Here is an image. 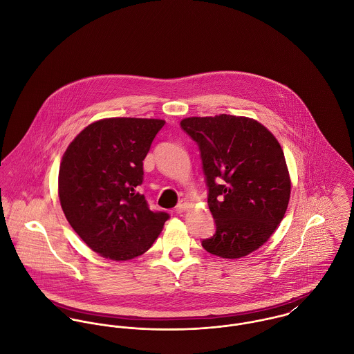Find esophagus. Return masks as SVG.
Here are the masks:
<instances>
[{
    "instance_id": "1",
    "label": "esophagus",
    "mask_w": 354,
    "mask_h": 354,
    "mask_svg": "<svg viewBox=\"0 0 354 354\" xmlns=\"http://www.w3.org/2000/svg\"><path fill=\"white\" fill-rule=\"evenodd\" d=\"M188 205H189V203L187 202L185 199H183V201H180L178 204L176 205V212H178V214H181V212H184L187 208H188Z\"/></svg>"
}]
</instances>
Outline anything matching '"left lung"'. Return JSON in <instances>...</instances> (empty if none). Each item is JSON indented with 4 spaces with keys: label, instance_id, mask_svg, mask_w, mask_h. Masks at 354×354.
<instances>
[{
    "label": "left lung",
    "instance_id": "1",
    "mask_svg": "<svg viewBox=\"0 0 354 354\" xmlns=\"http://www.w3.org/2000/svg\"><path fill=\"white\" fill-rule=\"evenodd\" d=\"M180 125L199 146L216 226L203 248L225 259L256 251L275 232L290 199V177L278 140L247 117H189Z\"/></svg>",
    "mask_w": 354,
    "mask_h": 354
}]
</instances>
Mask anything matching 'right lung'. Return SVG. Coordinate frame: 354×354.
Here are the masks:
<instances>
[{"label": "right lung", "instance_id": "right-lung-1", "mask_svg": "<svg viewBox=\"0 0 354 354\" xmlns=\"http://www.w3.org/2000/svg\"><path fill=\"white\" fill-rule=\"evenodd\" d=\"M163 120L104 118L69 145L58 173L62 211L94 251L129 260L150 250L169 214L152 211L145 195L143 160Z\"/></svg>", "mask_w": 354, "mask_h": 354}]
</instances>
